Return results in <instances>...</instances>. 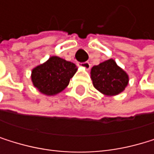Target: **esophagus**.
Wrapping results in <instances>:
<instances>
[{"label":"esophagus","instance_id":"obj_1","mask_svg":"<svg viewBox=\"0 0 154 154\" xmlns=\"http://www.w3.org/2000/svg\"><path fill=\"white\" fill-rule=\"evenodd\" d=\"M80 66H81L82 67L86 68V69H90V68H91V63H88V62H84V63H80Z\"/></svg>","mask_w":154,"mask_h":154}]
</instances>
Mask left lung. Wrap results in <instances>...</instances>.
I'll return each mask as SVG.
<instances>
[{"mask_svg":"<svg viewBox=\"0 0 154 154\" xmlns=\"http://www.w3.org/2000/svg\"><path fill=\"white\" fill-rule=\"evenodd\" d=\"M91 75L95 88L107 96L121 93L128 84V74L113 59L94 66L91 68Z\"/></svg>","mask_w":154,"mask_h":154,"instance_id":"1","label":"left lung"}]
</instances>
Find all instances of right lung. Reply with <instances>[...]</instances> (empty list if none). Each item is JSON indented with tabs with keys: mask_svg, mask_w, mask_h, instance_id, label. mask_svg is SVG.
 Returning a JSON list of instances; mask_svg holds the SVG:
<instances>
[{
	"mask_svg": "<svg viewBox=\"0 0 154 154\" xmlns=\"http://www.w3.org/2000/svg\"><path fill=\"white\" fill-rule=\"evenodd\" d=\"M76 70L75 63L58 56H51L47 62L32 70L31 80L39 92L51 96L61 92L68 86Z\"/></svg>",
	"mask_w": 154,
	"mask_h": 154,
	"instance_id": "1",
	"label": "right lung"
}]
</instances>
